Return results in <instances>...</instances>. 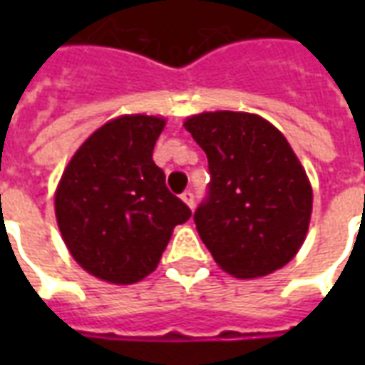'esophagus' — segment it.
<instances>
[{"mask_svg": "<svg viewBox=\"0 0 365 365\" xmlns=\"http://www.w3.org/2000/svg\"><path fill=\"white\" fill-rule=\"evenodd\" d=\"M182 199L185 201V205L193 209V205H195V195H193V191H183Z\"/></svg>", "mask_w": 365, "mask_h": 365, "instance_id": "1", "label": "esophagus"}]
</instances>
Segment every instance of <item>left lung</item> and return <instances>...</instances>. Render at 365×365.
<instances>
[{"label":"left lung","mask_w":365,"mask_h":365,"mask_svg":"<svg viewBox=\"0 0 365 365\" xmlns=\"http://www.w3.org/2000/svg\"><path fill=\"white\" fill-rule=\"evenodd\" d=\"M203 148L211 182L193 213L215 262L235 277L285 266L305 240L313 191L277 128L258 115L215 111L185 120Z\"/></svg>","instance_id":"1"}]
</instances>
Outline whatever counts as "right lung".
<instances>
[{"mask_svg": "<svg viewBox=\"0 0 365 365\" xmlns=\"http://www.w3.org/2000/svg\"><path fill=\"white\" fill-rule=\"evenodd\" d=\"M166 120L125 115L78 148L62 174L54 209L74 260L111 283H135L158 266L172 230L191 209L166 187L152 160Z\"/></svg>", "mask_w": 365, "mask_h": 365, "instance_id": "1", "label": "right lung"}]
</instances>
